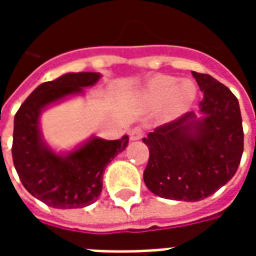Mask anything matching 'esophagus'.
<instances>
[{
  "mask_svg": "<svg viewBox=\"0 0 256 256\" xmlns=\"http://www.w3.org/2000/svg\"><path fill=\"white\" fill-rule=\"evenodd\" d=\"M142 137H144V132H142L141 128H132V132H130V140L137 141V140H141Z\"/></svg>",
  "mask_w": 256,
  "mask_h": 256,
  "instance_id": "34e87169",
  "label": "esophagus"
}]
</instances>
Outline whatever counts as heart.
Instances as JSON below:
<instances>
[{
  "label": "heart",
  "instance_id": "b5f03b06",
  "mask_svg": "<svg viewBox=\"0 0 256 256\" xmlns=\"http://www.w3.org/2000/svg\"><path fill=\"white\" fill-rule=\"evenodd\" d=\"M198 88L190 79H178L170 75H155L137 93V106L152 112L160 108L163 119L170 120L188 111L196 100Z\"/></svg>",
  "mask_w": 256,
  "mask_h": 256
}]
</instances>
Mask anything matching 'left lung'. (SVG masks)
Returning <instances> with one entry per match:
<instances>
[{"label": "left lung", "instance_id": "left-lung-1", "mask_svg": "<svg viewBox=\"0 0 256 256\" xmlns=\"http://www.w3.org/2000/svg\"><path fill=\"white\" fill-rule=\"evenodd\" d=\"M203 100L200 116L188 112L142 141L150 150L144 182L156 196L198 202L230 181L244 148L236 96L211 75L192 71Z\"/></svg>", "mask_w": 256, "mask_h": 256}]
</instances>
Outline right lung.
<instances>
[{
    "label": "right lung",
    "instance_id": "add662e5",
    "mask_svg": "<svg viewBox=\"0 0 256 256\" xmlns=\"http://www.w3.org/2000/svg\"><path fill=\"white\" fill-rule=\"evenodd\" d=\"M98 72H68L41 84L14 115L12 158L23 186L49 207L82 208L94 203L102 189L108 163L126 150L128 137L102 140L90 137L70 152H56L42 137L40 118L48 106L98 82Z\"/></svg>",
    "mask_w": 256,
    "mask_h": 256
}]
</instances>
